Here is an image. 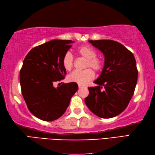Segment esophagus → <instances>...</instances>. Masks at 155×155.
Segmentation results:
<instances>
[{
	"mask_svg": "<svg viewBox=\"0 0 155 155\" xmlns=\"http://www.w3.org/2000/svg\"><path fill=\"white\" fill-rule=\"evenodd\" d=\"M83 87V85H81V84H78V88H82Z\"/></svg>",
	"mask_w": 155,
	"mask_h": 155,
	"instance_id": "esophagus-1",
	"label": "esophagus"
}]
</instances>
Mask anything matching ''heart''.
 I'll return each instance as SVG.
<instances>
[{
  "mask_svg": "<svg viewBox=\"0 0 155 155\" xmlns=\"http://www.w3.org/2000/svg\"><path fill=\"white\" fill-rule=\"evenodd\" d=\"M77 54L80 57L86 58L84 68H88L84 71H74L68 76V81L71 83L84 85L93 80L95 77L94 71L99 72L104 67L102 58L97 57V51L89 45H83L77 49ZM62 66L65 70L71 71L74 66V58L70 52H67L62 59Z\"/></svg>",
  "mask_w": 155,
  "mask_h": 155,
  "instance_id": "heart-1",
  "label": "heart"
}]
</instances>
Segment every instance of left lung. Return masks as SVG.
<instances>
[{
	"mask_svg": "<svg viewBox=\"0 0 155 155\" xmlns=\"http://www.w3.org/2000/svg\"><path fill=\"white\" fill-rule=\"evenodd\" d=\"M103 52L104 66L94 81L97 87H88L84 102L97 116L110 118L124 111L134 94L138 70L133 54L124 46L112 40L88 41Z\"/></svg>",
	"mask_w": 155,
	"mask_h": 155,
	"instance_id": "1",
	"label": "left lung"
}]
</instances>
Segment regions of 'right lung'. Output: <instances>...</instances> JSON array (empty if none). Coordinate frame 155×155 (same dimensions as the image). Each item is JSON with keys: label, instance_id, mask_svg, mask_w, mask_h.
Instances as JSON below:
<instances>
[{"label": "right lung", "instance_id": "right-lung-1", "mask_svg": "<svg viewBox=\"0 0 155 155\" xmlns=\"http://www.w3.org/2000/svg\"><path fill=\"white\" fill-rule=\"evenodd\" d=\"M71 40H52L30 51L20 71L23 98L29 111L38 118L52 121L60 118L78 90L75 83L54 87L67 72L62 59L72 45Z\"/></svg>", "mask_w": 155, "mask_h": 155}]
</instances>
